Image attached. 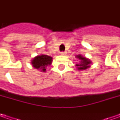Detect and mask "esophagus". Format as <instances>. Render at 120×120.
Here are the masks:
<instances>
[{"label":"esophagus","instance_id":"34e87169","mask_svg":"<svg viewBox=\"0 0 120 120\" xmlns=\"http://www.w3.org/2000/svg\"><path fill=\"white\" fill-rule=\"evenodd\" d=\"M66 54H67V52H66V51H63V52H61V55H66Z\"/></svg>","mask_w":120,"mask_h":120}]
</instances>
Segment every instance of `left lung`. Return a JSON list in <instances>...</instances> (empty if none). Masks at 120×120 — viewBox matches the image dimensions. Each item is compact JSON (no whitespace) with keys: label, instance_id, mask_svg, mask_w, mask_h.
Returning <instances> with one entry per match:
<instances>
[{"label":"left lung","instance_id":"obj_1","mask_svg":"<svg viewBox=\"0 0 120 120\" xmlns=\"http://www.w3.org/2000/svg\"><path fill=\"white\" fill-rule=\"evenodd\" d=\"M77 58L79 59V63H77L75 66L77 67V69L79 71H82V70H85L90 67V64L91 63V61H90L89 59L86 58L85 57L82 56L81 55H78L76 56Z\"/></svg>","mask_w":120,"mask_h":120}]
</instances>
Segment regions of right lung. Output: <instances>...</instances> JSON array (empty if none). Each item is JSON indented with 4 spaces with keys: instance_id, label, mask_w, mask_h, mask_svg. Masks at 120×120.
<instances>
[{
    "instance_id": "right-lung-1",
    "label": "right lung",
    "mask_w": 120,
    "mask_h": 120,
    "mask_svg": "<svg viewBox=\"0 0 120 120\" xmlns=\"http://www.w3.org/2000/svg\"><path fill=\"white\" fill-rule=\"evenodd\" d=\"M53 58L47 55H37L31 60L33 67L42 72H45L47 67L51 65Z\"/></svg>"
}]
</instances>
